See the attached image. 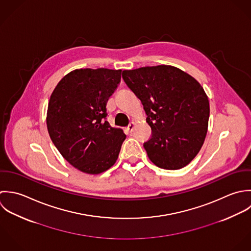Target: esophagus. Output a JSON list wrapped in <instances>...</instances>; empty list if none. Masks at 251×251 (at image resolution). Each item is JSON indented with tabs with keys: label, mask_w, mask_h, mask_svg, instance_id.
Here are the masks:
<instances>
[{
	"label": "esophagus",
	"mask_w": 251,
	"mask_h": 251,
	"mask_svg": "<svg viewBox=\"0 0 251 251\" xmlns=\"http://www.w3.org/2000/svg\"><path fill=\"white\" fill-rule=\"evenodd\" d=\"M134 129H135V123L132 122V123H130V125L127 127L126 131H127L129 134H132V132L134 131Z\"/></svg>",
	"instance_id": "obj_1"
}]
</instances>
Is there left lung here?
<instances>
[{"mask_svg": "<svg viewBox=\"0 0 251 251\" xmlns=\"http://www.w3.org/2000/svg\"><path fill=\"white\" fill-rule=\"evenodd\" d=\"M122 77L148 115L152 134L144 147L151 162L166 170L188 165L203 145L208 126L209 101L200 83L169 65L125 70Z\"/></svg>", "mask_w": 251, "mask_h": 251, "instance_id": "obj_1", "label": "left lung"}]
</instances>
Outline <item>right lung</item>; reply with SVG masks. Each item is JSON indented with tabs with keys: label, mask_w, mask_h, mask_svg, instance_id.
<instances>
[{
	"label": "right lung",
	"mask_w": 251,
	"mask_h": 251,
	"mask_svg": "<svg viewBox=\"0 0 251 251\" xmlns=\"http://www.w3.org/2000/svg\"><path fill=\"white\" fill-rule=\"evenodd\" d=\"M121 80V70L76 69L54 88L47 125L61 155L82 173L98 175L114 165L123 130L105 120L106 102Z\"/></svg>",
	"instance_id": "1"
}]
</instances>
